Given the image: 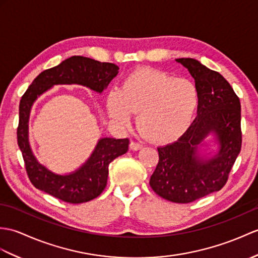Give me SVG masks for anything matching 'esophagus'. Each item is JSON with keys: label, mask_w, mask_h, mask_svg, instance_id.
<instances>
[{"label": "esophagus", "mask_w": 258, "mask_h": 258, "mask_svg": "<svg viewBox=\"0 0 258 258\" xmlns=\"http://www.w3.org/2000/svg\"><path fill=\"white\" fill-rule=\"evenodd\" d=\"M130 147H131V149H133V151H139V149H141L143 147V144H141L139 142L132 141L130 143Z\"/></svg>", "instance_id": "esophagus-1"}]
</instances>
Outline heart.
<instances>
[{
	"label": "heart",
	"mask_w": 258,
	"mask_h": 258,
	"mask_svg": "<svg viewBox=\"0 0 258 258\" xmlns=\"http://www.w3.org/2000/svg\"><path fill=\"white\" fill-rule=\"evenodd\" d=\"M199 90L192 81L167 71L142 67L123 78L121 88L106 93V111L126 125L139 112L137 125L148 140L169 143L183 135L199 106Z\"/></svg>",
	"instance_id": "1"
}]
</instances>
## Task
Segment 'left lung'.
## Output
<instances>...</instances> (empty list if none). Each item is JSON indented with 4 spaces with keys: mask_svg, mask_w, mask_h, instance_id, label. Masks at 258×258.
<instances>
[{
    "mask_svg": "<svg viewBox=\"0 0 258 258\" xmlns=\"http://www.w3.org/2000/svg\"><path fill=\"white\" fill-rule=\"evenodd\" d=\"M199 90L195 122L177 142L158 147L159 160L149 180L159 197L190 203L222 189L242 148L241 102L224 78L192 58H179ZM210 133L217 135L220 151L214 159L196 156V145Z\"/></svg>",
    "mask_w": 258,
    "mask_h": 258,
    "instance_id": "left-lung-1",
    "label": "left lung"
}]
</instances>
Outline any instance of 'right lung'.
I'll list each match as a JSON object with an SVG mask.
<instances>
[{"label":"right lung","instance_id":"1","mask_svg":"<svg viewBox=\"0 0 258 258\" xmlns=\"http://www.w3.org/2000/svg\"><path fill=\"white\" fill-rule=\"evenodd\" d=\"M118 74V67L83 56H73L56 67L44 70L35 78L20 102L17 144L22 152L26 173L35 188L64 202L78 205L99 197L106 187L109 165L128 149V139H102L91 157L79 170L67 176L55 175L35 159L28 144V117L38 95L53 85L86 86L102 92Z\"/></svg>","mask_w":258,"mask_h":258}]
</instances>
